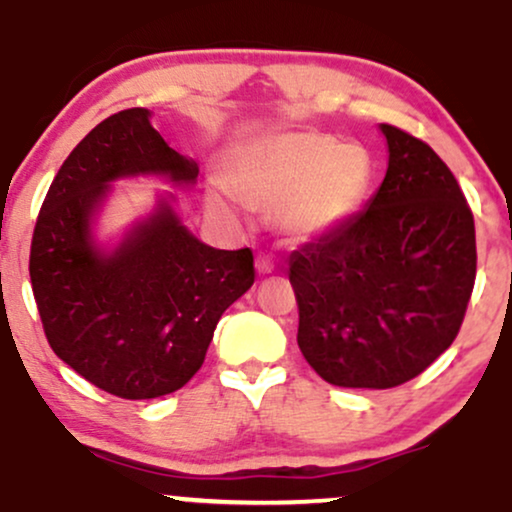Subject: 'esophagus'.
I'll use <instances>...</instances> for the list:
<instances>
[{
    "label": "esophagus",
    "instance_id": "34e87169",
    "mask_svg": "<svg viewBox=\"0 0 512 512\" xmlns=\"http://www.w3.org/2000/svg\"><path fill=\"white\" fill-rule=\"evenodd\" d=\"M255 269H257V274H260V276L272 274L274 272V262L269 260L267 255H257L255 257Z\"/></svg>",
    "mask_w": 512,
    "mask_h": 512
}]
</instances>
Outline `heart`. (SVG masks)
Returning a JSON list of instances; mask_svg holds the SVG:
<instances>
[{
    "instance_id": "obj_1",
    "label": "heart",
    "mask_w": 512,
    "mask_h": 512,
    "mask_svg": "<svg viewBox=\"0 0 512 512\" xmlns=\"http://www.w3.org/2000/svg\"><path fill=\"white\" fill-rule=\"evenodd\" d=\"M228 186L207 190L211 214L238 223V199L271 209L293 243L330 236L361 211L375 180V161L361 144L322 132H279L243 144L228 158Z\"/></svg>"
}]
</instances>
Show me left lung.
<instances>
[{
    "instance_id": "obj_1",
    "label": "left lung",
    "mask_w": 512,
    "mask_h": 512,
    "mask_svg": "<svg viewBox=\"0 0 512 512\" xmlns=\"http://www.w3.org/2000/svg\"><path fill=\"white\" fill-rule=\"evenodd\" d=\"M380 132V190L289 260L298 346L337 387L387 390L424 373L455 342L477 276L474 216L455 175L421 139Z\"/></svg>"
}]
</instances>
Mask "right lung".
Returning <instances> with one entry per match:
<instances>
[{
  "label": "right lung",
  "mask_w": 512,
  "mask_h": 512,
  "mask_svg": "<svg viewBox=\"0 0 512 512\" xmlns=\"http://www.w3.org/2000/svg\"><path fill=\"white\" fill-rule=\"evenodd\" d=\"M197 175V161L170 149L149 110H122L76 144L40 209L28 269L45 337L115 397L180 390L202 368L223 310L255 281L250 248L216 250L192 236L168 190L117 238L98 236L113 182L192 187Z\"/></svg>",
  "instance_id": "add662e5"
}]
</instances>
